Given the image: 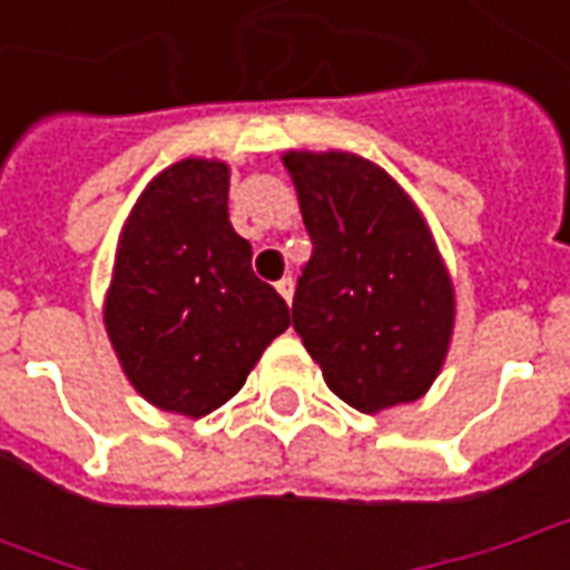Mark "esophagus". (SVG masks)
I'll use <instances>...</instances> for the list:
<instances>
[{
	"instance_id": "esophagus-1",
	"label": "esophagus",
	"mask_w": 570,
	"mask_h": 570,
	"mask_svg": "<svg viewBox=\"0 0 570 570\" xmlns=\"http://www.w3.org/2000/svg\"><path fill=\"white\" fill-rule=\"evenodd\" d=\"M274 286H277V293H281L286 302H293V286H296V284H293V277H281V281H277Z\"/></svg>"
}]
</instances>
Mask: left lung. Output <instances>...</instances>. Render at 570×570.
<instances>
[{"label":"left lung","instance_id":"obj_1","mask_svg":"<svg viewBox=\"0 0 570 570\" xmlns=\"http://www.w3.org/2000/svg\"><path fill=\"white\" fill-rule=\"evenodd\" d=\"M311 262L293 330L326 387L357 412L412 403L436 382L454 286L424 216L384 167L354 151H284Z\"/></svg>","mask_w":570,"mask_h":570}]
</instances>
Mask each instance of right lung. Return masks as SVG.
<instances>
[{
  "instance_id": "1",
  "label": "right lung",
  "mask_w": 570,
  "mask_h": 570,
  "mask_svg": "<svg viewBox=\"0 0 570 570\" xmlns=\"http://www.w3.org/2000/svg\"><path fill=\"white\" fill-rule=\"evenodd\" d=\"M232 167L183 158L142 188L121 225L104 323L134 391L204 419L244 387L289 308L249 268L228 223Z\"/></svg>"
}]
</instances>
